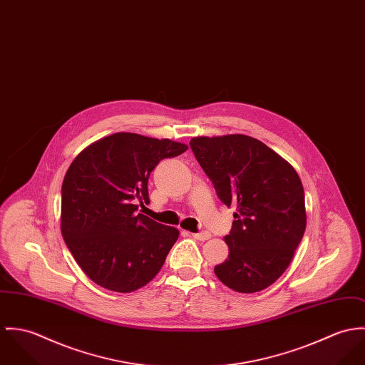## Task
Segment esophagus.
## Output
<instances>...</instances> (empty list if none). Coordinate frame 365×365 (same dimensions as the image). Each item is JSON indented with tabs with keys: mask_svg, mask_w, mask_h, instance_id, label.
Masks as SVG:
<instances>
[{
	"mask_svg": "<svg viewBox=\"0 0 365 365\" xmlns=\"http://www.w3.org/2000/svg\"><path fill=\"white\" fill-rule=\"evenodd\" d=\"M192 237H193L195 240H197V241H207V240L211 238V234H210L208 231H200V232L192 234Z\"/></svg>",
	"mask_w": 365,
	"mask_h": 365,
	"instance_id": "obj_1",
	"label": "esophagus"
}]
</instances>
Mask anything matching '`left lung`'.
<instances>
[{
  "label": "left lung",
  "mask_w": 365,
  "mask_h": 365,
  "mask_svg": "<svg viewBox=\"0 0 365 365\" xmlns=\"http://www.w3.org/2000/svg\"><path fill=\"white\" fill-rule=\"evenodd\" d=\"M190 148L221 202L237 205L225 242L228 259L214 267L221 283L257 292L291 263L305 227V195L295 169L262 141L243 134L195 137Z\"/></svg>",
  "instance_id": "1"
}]
</instances>
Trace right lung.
Here are the masks:
<instances>
[{
    "label": "right lung",
    "mask_w": 365,
    "mask_h": 365,
    "mask_svg": "<svg viewBox=\"0 0 365 365\" xmlns=\"http://www.w3.org/2000/svg\"><path fill=\"white\" fill-rule=\"evenodd\" d=\"M187 145L172 140L116 133L86 147L61 186V234L83 273L116 292L150 283L178 241L179 231L144 214L148 179L165 158Z\"/></svg>",
    "instance_id": "obj_1"
}]
</instances>
